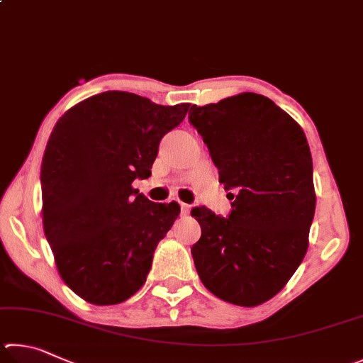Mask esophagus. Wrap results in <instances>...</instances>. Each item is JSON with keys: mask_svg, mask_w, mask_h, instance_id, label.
I'll use <instances>...</instances> for the list:
<instances>
[{"mask_svg": "<svg viewBox=\"0 0 363 363\" xmlns=\"http://www.w3.org/2000/svg\"><path fill=\"white\" fill-rule=\"evenodd\" d=\"M180 208H182V213H183V215H188V213H189V211H191V206H189V204H185V202H182V204H180Z\"/></svg>", "mask_w": 363, "mask_h": 363, "instance_id": "34e87169", "label": "esophagus"}]
</instances>
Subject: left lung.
<instances>
[{"label": "left lung", "instance_id": "1", "mask_svg": "<svg viewBox=\"0 0 363 363\" xmlns=\"http://www.w3.org/2000/svg\"><path fill=\"white\" fill-rule=\"evenodd\" d=\"M189 113L234 199L226 218L204 206L191 211L202 231L191 247L196 271L220 300L258 306L284 289L308 250L315 193L306 135L253 92Z\"/></svg>", "mask_w": 363, "mask_h": 363}]
</instances>
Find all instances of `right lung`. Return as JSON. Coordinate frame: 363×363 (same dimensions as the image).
I'll return each mask as SVG.
<instances>
[{
  "instance_id": "1",
  "label": "right lung",
  "mask_w": 363,
  "mask_h": 363,
  "mask_svg": "<svg viewBox=\"0 0 363 363\" xmlns=\"http://www.w3.org/2000/svg\"><path fill=\"white\" fill-rule=\"evenodd\" d=\"M188 110L108 91L57 121L41 164L43 225L57 269L82 300L118 304L145 284L180 206L156 204L132 182L151 175L162 137Z\"/></svg>"
}]
</instances>
